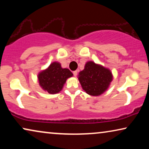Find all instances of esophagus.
Wrapping results in <instances>:
<instances>
[{
    "mask_svg": "<svg viewBox=\"0 0 149 149\" xmlns=\"http://www.w3.org/2000/svg\"><path fill=\"white\" fill-rule=\"evenodd\" d=\"M77 73H78V72H77V70H74L73 71V75H74V77H76L77 75Z\"/></svg>",
    "mask_w": 149,
    "mask_h": 149,
    "instance_id": "34e87169",
    "label": "esophagus"
}]
</instances>
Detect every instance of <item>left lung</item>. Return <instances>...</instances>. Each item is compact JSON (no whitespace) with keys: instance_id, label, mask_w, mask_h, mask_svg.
Wrapping results in <instances>:
<instances>
[{"instance_id":"8db88e82","label":"left lung","mask_w":149,"mask_h":149,"mask_svg":"<svg viewBox=\"0 0 149 149\" xmlns=\"http://www.w3.org/2000/svg\"><path fill=\"white\" fill-rule=\"evenodd\" d=\"M113 76L109 69L88 62L79 72V80L83 89L91 95H99L109 87Z\"/></svg>"}]
</instances>
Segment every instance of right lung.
Masks as SVG:
<instances>
[{"mask_svg": "<svg viewBox=\"0 0 149 149\" xmlns=\"http://www.w3.org/2000/svg\"><path fill=\"white\" fill-rule=\"evenodd\" d=\"M72 75L68 68H62L59 63L54 62L47 70L39 73L38 78L42 88L54 94L62 90L66 79Z\"/></svg>", "mask_w": 149, "mask_h": 149, "instance_id": "add662e5", "label": "right lung"}]
</instances>
